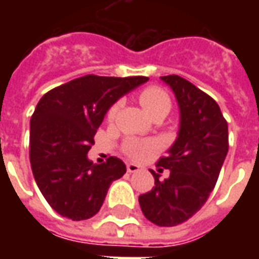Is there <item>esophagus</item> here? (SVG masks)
<instances>
[{"label":"esophagus","mask_w":259,"mask_h":259,"mask_svg":"<svg viewBox=\"0 0 259 259\" xmlns=\"http://www.w3.org/2000/svg\"><path fill=\"white\" fill-rule=\"evenodd\" d=\"M126 168H127V172H129V174H135V172H139L141 169L137 163H127Z\"/></svg>","instance_id":"obj_1"}]
</instances>
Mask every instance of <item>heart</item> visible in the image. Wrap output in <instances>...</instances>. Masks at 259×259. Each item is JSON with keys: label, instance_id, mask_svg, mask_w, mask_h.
Wrapping results in <instances>:
<instances>
[{"label": "heart", "instance_id": "heart-1", "mask_svg": "<svg viewBox=\"0 0 259 259\" xmlns=\"http://www.w3.org/2000/svg\"><path fill=\"white\" fill-rule=\"evenodd\" d=\"M139 100L146 112L151 116L166 115L170 109V98L161 87L150 85L140 91ZM118 112V104L109 108L107 113L108 120H112ZM158 148V143L154 140H129L124 144V152L132 159H143Z\"/></svg>", "mask_w": 259, "mask_h": 259}]
</instances>
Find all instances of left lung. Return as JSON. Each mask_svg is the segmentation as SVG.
Wrapping results in <instances>:
<instances>
[{
    "label": "left lung",
    "mask_w": 259,
    "mask_h": 259,
    "mask_svg": "<svg viewBox=\"0 0 259 259\" xmlns=\"http://www.w3.org/2000/svg\"><path fill=\"white\" fill-rule=\"evenodd\" d=\"M179 105L178 139L158 166L169 169L168 179L139 197L144 217L158 226L186 222L205 204L217 185L229 150L228 122L217 101L178 74L162 76ZM162 170V169H161Z\"/></svg>",
    "instance_id": "left-lung-1"
}]
</instances>
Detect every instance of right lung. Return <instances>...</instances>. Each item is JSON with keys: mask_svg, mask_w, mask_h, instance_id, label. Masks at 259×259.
Instances as JSON below:
<instances>
[{"mask_svg": "<svg viewBox=\"0 0 259 259\" xmlns=\"http://www.w3.org/2000/svg\"><path fill=\"white\" fill-rule=\"evenodd\" d=\"M147 80L87 74L55 87L38 101L30 119L31 170L59 215L72 221L94 217L111 183L126 174L122 159L109 157L94 163L87 152L108 109Z\"/></svg>", "mask_w": 259, "mask_h": 259, "instance_id": "add662e5", "label": "right lung"}]
</instances>
